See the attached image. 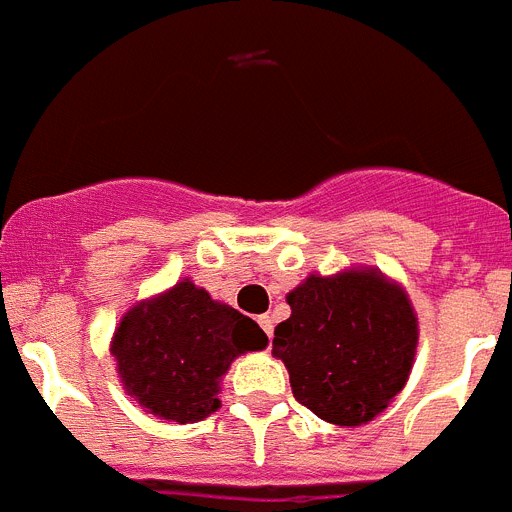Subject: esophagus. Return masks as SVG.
I'll use <instances>...</instances> for the list:
<instances>
[{
    "mask_svg": "<svg viewBox=\"0 0 512 512\" xmlns=\"http://www.w3.org/2000/svg\"><path fill=\"white\" fill-rule=\"evenodd\" d=\"M259 327L264 329V335L269 337V340H272V332H274V319L272 316H259Z\"/></svg>",
    "mask_w": 512,
    "mask_h": 512,
    "instance_id": "34e87169",
    "label": "esophagus"
}]
</instances>
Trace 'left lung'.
<instances>
[{
    "label": "left lung",
    "mask_w": 512,
    "mask_h": 512,
    "mask_svg": "<svg viewBox=\"0 0 512 512\" xmlns=\"http://www.w3.org/2000/svg\"><path fill=\"white\" fill-rule=\"evenodd\" d=\"M272 353L290 371L295 400L329 424L361 426L403 390L418 324L408 295L379 272L311 274L287 295Z\"/></svg>",
    "instance_id": "left-lung-1"
}]
</instances>
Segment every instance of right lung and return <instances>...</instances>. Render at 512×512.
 Listing matches in <instances>:
<instances>
[{"mask_svg": "<svg viewBox=\"0 0 512 512\" xmlns=\"http://www.w3.org/2000/svg\"><path fill=\"white\" fill-rule=\"evenodd\" d=\"M266 348L259 324L190 280L130 308L112 356L128 395L149 413L193 424L219 408V377L235 356Z\"/></svg>", "mask_w": 512, "mask_h": 512, "instance_id": "1", "label": "right lung"}]
</instances>
